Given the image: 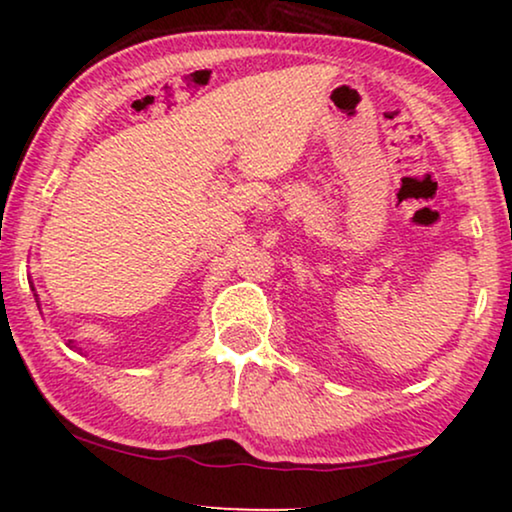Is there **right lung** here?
Returning a JSON list of instances; mask_svg holds the SVG:
<instances>
[{
	"mask_svg": "<svg viewBox=\"0 0 512 512\" xmlns=\"http://www.w3.org/2000/svg\"><path fill=\"white\" fill-rule=\"evenodd\" d=\"M67 345H69V342H67Z\"/></svg>",
	"mask_w": 512,
	"mask_h": 512,
	"instance_id": "right-lung-1",
	"label": "right lung"
}]
</instances>
